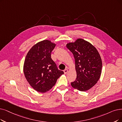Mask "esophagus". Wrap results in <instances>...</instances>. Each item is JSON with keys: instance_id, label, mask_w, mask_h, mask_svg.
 I'll return each mask as SVG.
<instances>
[{"instance_id": "34e87169", "label": "esophagus", "mask_w": 122, "mask_h": 122, "mask_svg": "<svg viewBox=\"0 0 122 122\" xmlns=\"http://www.w3.org/2000/svg\"><path fill=\"white\" fill-rule=\"evenodd\" d=\"M64 73H65V74H67V72H68V70H67V69H65V70L64 71Z\"/></svg>"}]
</instances>
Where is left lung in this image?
I'll return each mask as SVG.
<instances>
[{"label":"left lung","mask_w":122,"mask_h":122,"mask_svg":"<svg viewBox=\"0 0 122 122\" xmlns=\"http://www.w3.org/2000/svg\"><path fill=\"white\" fill-rule=\"evenodd\" d=\"M66 46L75 59L76 78L71 82V86L78 91H88L97 83L101 76L102 61L100 53L90 42L81 38L67 43Z\"/></svg>","instance_id":"1"}]
</instances>
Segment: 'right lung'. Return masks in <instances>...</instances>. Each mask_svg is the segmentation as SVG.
I'll use <instances>...</instances> for the list:
<instances>
[{"label":"right lung","mask_w":122,"mask_h":122,"mask_svg":"<svg viewBox=\"0 0 122 122\" xmlns=\"http://www.w3.org/2000/svg\"><path fill=\"white\" fill-rule=\"evenodd\" d=\"M56 46L50 40H43L33 46L27 53L23 72L29 84L37 92L44 93L50 91L64 74L51 58Z\"/></svg>","instance_id":"obj_1"}]
</instances>
